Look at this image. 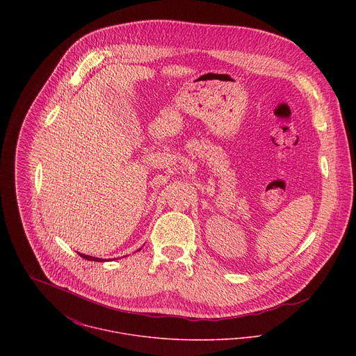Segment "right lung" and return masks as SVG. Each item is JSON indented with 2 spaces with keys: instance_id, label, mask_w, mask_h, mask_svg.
<instances>
[{
  "instance_id": "right-lung-1",
  "label": "right lung",
  "mask_w": 356,
  "mask_h": 356,
  "mask_svg": "<svg viewBox=\"0 0 356 356\" xmlns=\"http://www.w3.org/2000/svg\"><path fill=\"white\" fill-rule=\"evenodd\" d=\"M78 254L81 256V257H83V259H86V260H95V261H102L104 259H99V257H93V256H89V254H79L78 252Z\"/></svg>"
}]
</instances>
